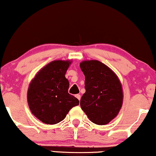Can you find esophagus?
<instances>
[{
  "mask_svg": "<svg viewBox=\"0 0 156 156\" xmlns=\"http://www.w3.org/2000/svg\"><path fill=\"white\" fill-rule=\"evenodd\" d=\"M75 96H76V97L78 98V99L80 101V94H76V95Z\"/></svg>",
  "mask_w": 156,
  "mask_h": 156,
  "instance_id": "obj_1",
  "label": "esophagus"
}]
</instances>
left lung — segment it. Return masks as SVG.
I'll use <instances>...</instances> for the list:
<instances>
[{"instance_id":"8db88e82","label":"left lung","mask_w":156,"mask_h":156,"mask_svg":"<svg viewBox=\"0 0 156 156\" xmlns=\"http://www.w3.org/2000/svg\"><path fill=\"white\" fill-rule=\"evenodd\" d=\"M85 76L86 92L80 107L94 124L104 125L119 114L123 102L122 84L117 75L98 60L80 63Z\"/></svg>"}]
</instances>
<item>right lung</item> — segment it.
Wrapping results in <instances>:
<instances>
[{
    "label": "right lung",
    "instance_id": "obj_1",
    "mask_svg": "<svg viewBox=\"0 0 156 156\" xmlns=\"http://www.w3.org/2000/svg\"><path fill=\"white\" fill-rule=\"evenodd\" d=\"M71 62L52 61L41 69L29 84V109L43 123H59L73 106L79 104L78 98L68 94L69 81L65 76Z\"/></svg>",
    "mask_w": 156,
    "mask_h": 156
}]
</instances>
